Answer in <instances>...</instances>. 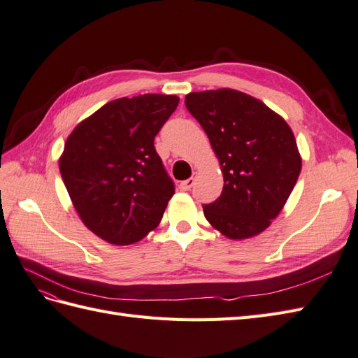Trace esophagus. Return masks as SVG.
I'll list each match as a JSON object with an SVG mask.
<instances>
[{
    "label": "esophagus",
    "instance_id": "34e87169",
    "mask_svg": "<svg viewBox=\"0 0 358 358\" xmlns=\"http://www.w3.org/2000/svg\"><path fill=\"white\" fill-rule=\"evenodd\" d=\"M194 185H195V178L190 177V178H187V180L180 182V189H181V190H190L192 187H194Z\"/></svg>",
    "mask_w": 358,
    "mask_h": 358
}]
</instances>
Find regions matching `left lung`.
<instances>
[{"label": "left lung", "mask_w": 358, "mask_h": 358, "mask_svg": "<svg viewBox=\"0 0 358 358\" xmlns=\"http://www.w3.org/2000/svg\"><path fill=\"white\" fill-rule=\"evenodd\" d=\"M185 104L204 128L224 189L204 216L230 239L262 233L296 185L301 155L290 127L262 101L233 89L192 92Z\"/></svg>", "instance_id": "1"}]
</instances>
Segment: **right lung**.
Instances as JSON below:
<instances>
[{
    "mask_svg": "<svg viewBox=\"0 0 358 358\" xmlns=\"http://www.w3.org/2000/svg\"><path fill=\"white\" fill-rule=\"evenodd\" d=\"M178 101L159 94L110 101L68 137L62 178L81 221L101 239L130 245L160 224L176 186L154 137Z\"/></svg>",
    "mask_w": 358,
    "mask_h": 358,
    "instance_id": "right-lung-1",
    "label": "right lung"
}]
</instances>
